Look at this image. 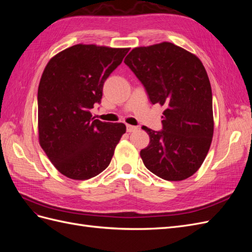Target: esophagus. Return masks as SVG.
Here are the masks:
<instances>
[{"mask_svg": "<svg viewBox=\"0 0 252 252\" xmlns=\"http://www.w3.org/2000/svg\"><path fill=\"white\" fill-rule=\"evenodd\" d=\"M126 129H127V132H133V131L136 130V129H138V127L132 126V125H129V124H126Z\"/></svg>", "mask_w": 252, "mask_h": 252, "instance_id": "1", "label": "esophagus"}]
</instances>
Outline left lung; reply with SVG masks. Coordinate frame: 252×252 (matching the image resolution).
<instances>
[{"instance_id": "left-lung-1", "label": "left lung", "mask_w": 252, "mask_h": 252, "mask_svg": "<svg viewBox=\"0 0 252 252\" xmlns=\"http://www.w3.org/2000/svg\"><path fill=\"white\" fill-rule=\"evenodd\" d=\"M125 64L163 106L162 131L143 127L149 144L144 165L166 181H183L202 166L213 136L212 93L207 71L193 53L170 42L133 48Z\"/></svg>"}]
</instances>
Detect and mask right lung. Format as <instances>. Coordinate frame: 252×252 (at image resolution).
I'll list each match as a JSON object with an SVG mask.
<instances>
[{"label": "right lung", "mask_w": 252, "mask_h": 252, "mask_svg": "<svg viewBox=\"0 0 252 252\" xmlns=\"http://www.w3.org/2000/svg\"><path fill=\"white\" fill-rule=\"evenodd\" d=\"M129 48L77 44L53 56L37 90L39 143L59 172L84 181L107 168L126 132L123 123L93 118L104 82Z\"/></svg>", "instance_id": "1"}]
</instances>
